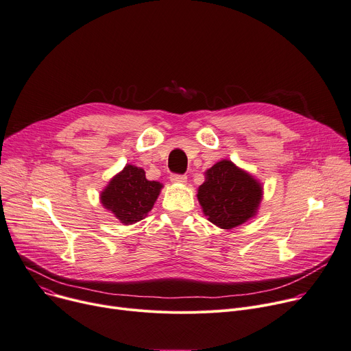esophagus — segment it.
I'll return each mask as SVG.
<instances>
[{
  "label": "esophagus",
  "instance_id": "esophagus-1",
  "mask_svg": "<svg viewBox=\"0 0 351 351\" xmlns=\"http://www.w3.org/2000/svg\"><path fill=\"white\" fill-rule=\"evenodd\" d=\"M171 180L173 183H184L187 180V176L186 175H180V173H173V175H171Z\"/></svg>",
  "mask_w": 351,
  "mask_h": 351
}]
</instances>
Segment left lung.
<instances>
[{
    "label": "left lung",
    "mask_w": 351,
    "mask_h": 351,
    "mask_svg": "<svg viewBox=\"0 0 351 351\" xmlns=\"http://www.w3.org/2000/svg\"><path fill=\"white\" fill-rule=\"evenodd\" d=\"M197 199L208 221L219 228H235L256 213L262 187L231 161H219L206 172Z\"/></svg>",
    "instance_id": "8db88e82"
}]
</instances>
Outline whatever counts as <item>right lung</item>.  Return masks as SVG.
Wrapping results in <instances>:
<instances>
[{"mask_svg": "<svg viewBox=\"0 0 351 351\" xmlns=\"http://www.w3.org/2000/svg\"><path fill=\"white\" fill-rule=\"evenodd\" d=\"M162 184L147 180L141 168L127 165L116 175L101 195L102 204L123 224H133L151 211Z\"/></svg>", "mask_w": 351, "mask_h": 351, "instance_id": "1", "label": "right lung"}]
</instances>
